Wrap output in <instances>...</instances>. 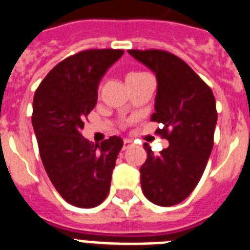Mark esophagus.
I'll return each mask as SVG.
<instances>
[{"label":"esophagus","mask_w":250,"mask_h":250,"mask_svg":"<svg viewBox=\"0 0 250 250\" xmlns=\"http://www.w3.org/2000/svg\"><path fill=\"white\" fill-rule=\"evenodd\" d=\"M132 145V141L131 140H128V139H125V141H123V150H125V149H128L129 146Z\"/></svg>","instance_id":"1"}]
</instances>
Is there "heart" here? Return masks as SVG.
I'll list each match as a JSON object with an SVG mask.
<instances>
[{
	"instance_id": "1",
	"label": "heart",
	"mask_w": 250,
	"mask_h": 250,
	"mask_svg": "<svg viewBox=\"0 0 250 250\" xmlns=\"http://www.w3.org/2000/svg\"><path fill=\"white\" fill-rule=\"evenodd\" d=\"M147 76L146 73L144 72H137V70H132V72H129L127 76H125V81L127 82H131V81H136V79L139 78H143V77Z\"/></svg>"
}]
</instances>
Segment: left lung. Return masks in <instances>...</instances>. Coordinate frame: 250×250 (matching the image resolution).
<instances>
[{
	"label": "left lung",
	"mask_w": 250,
	"mask_h": 250,
	"mask_svg": "<svg viewBox=\"0 0 250 250\" xmlns=\"http://www.w3.org/2000/svg\"><path fill=\"white\" fill-rule=\"evenodd\" d=\"M136 60L155 73V113L162 125L157 133L169 146L154 155L147 144V159L140 168L141 188L160 207L181 203L196 188L213 147L217 123L216 100L209 86L176 55L163 50H128Z\"/></svg>",
	"instance_id": "8db88e82"
}]
</instances>
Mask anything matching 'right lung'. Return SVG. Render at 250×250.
<instances>
[{"label": "right lung", "mask_w": 250, "mask_h": 250, "mask_svg": "<svg viewBox=\"0 0 250 250\" xmlns=\"http://www.w3.org/2000/svg\"><path fill=\"white\" fill-rule=\"evenodd\" d=\"M123 52L103 48L72 55L50 70L34 93L32 125L43 167L56 191L78 208L104 202L123 146L118 136L93 146L81 135L96 105L100 79Z\"/></svg>", "instance_id": "1"}]
</instances>
